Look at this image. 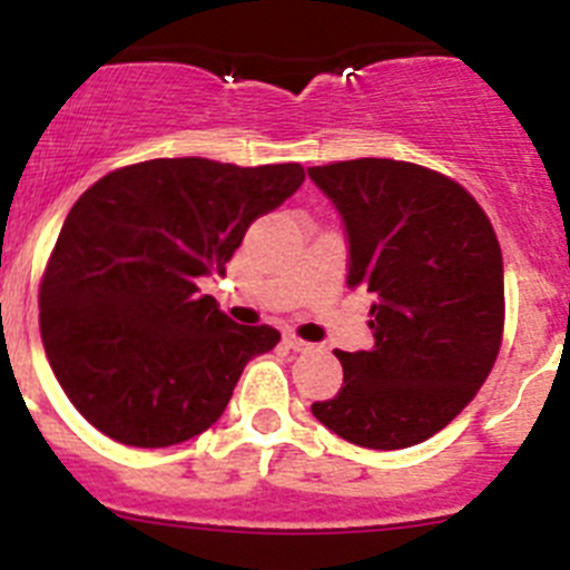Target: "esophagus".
Wrapping results in <instances>:
<instances>
[{"label": "esophagus", "instance_id": "esophagus-1", "mask_svg": "<svg viewBox=\"0 0 570 570\" xmlns=\"http://www.w3.org/2000/svg\"><path fill=\"white\" fill-rule=\"evenodd\" d=\"M285 346H288V350H294V352H307V350H313V344H307V341H302V338H296L294 333H285Z\"/></svg>", "mask_w": 570, "mask_h": 570}]
</instances>
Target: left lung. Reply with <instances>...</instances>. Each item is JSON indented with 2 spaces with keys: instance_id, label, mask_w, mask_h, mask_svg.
I'll return each instance as SVG.
<instances>
[{
  "instance_id": "left-lung-1",
  "label": "left lung",
  "mask_w": 570,
  "mask_h": 570,
  "mask_svg": "<svg viewBox=\"0 0 570 570\" xmlns=\"http://www.w3.org/2000/svg\"><path fill=\"white\" fill-rule=\"evenodd\" d=\"M346 232V285L375 296L372 350L335 352L344 386L311 411L341 439L400 451L442 431L501 350L503 257L453 178L394 159L307 167Z\"/></svg>"
}]
</instances>
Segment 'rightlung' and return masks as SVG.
Masks as SVG:
<instances>
[{"instance_id":"1","label":"right lung","mask_w":570,"mask_h":570,"mask_svg":"<svg viewBox=\"0 0 570 570\" xmlns=\"http://www.w3.org/2000/svg\"><path fill=\"white\" fill-rule=\"evenodd\" d=\"M305 181L302 165L150 159L91 184L47 263L41 341L75 409L114 442L170 448L220 420L268 324L243 327L200 294L248 226Z\"/></svg>"}]
</instances>
